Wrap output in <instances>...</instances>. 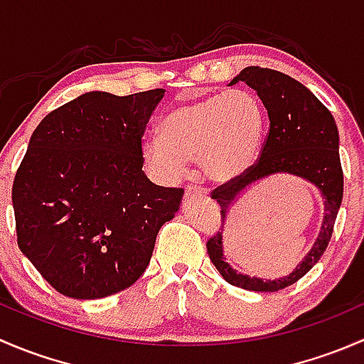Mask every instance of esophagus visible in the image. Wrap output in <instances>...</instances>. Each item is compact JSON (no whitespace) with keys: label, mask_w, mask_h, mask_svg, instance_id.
Wrapping results in <instances>:
<instances>
[{"label":"esophagus","mask_w":364,"mask_h":364,"mask_svg":"<svg viewBox=\"0 0 364 364\" xmlns=\"http://www.w3.org/2000/svg\"><path fill=\"white\" fill-rule=\"evenodd\" d=\"M185 193H186V197H200V199H205V197H208V190L203 188V186H197V185L186 186Z\"/></svg>","instance_id":"obj_1"}]
</instances>
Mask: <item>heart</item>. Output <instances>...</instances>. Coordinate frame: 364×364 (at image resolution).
I'll return each mask as SVG.
<instances>
[{
	"mask_svg": "<svg viewBox=\"0 0 364 364\" xmlns=\"http://www.w3.org/2000/svg\"><path fill=\"white\" fill-rule=\"evenodd\" d=\"M266 124L260 98L250 90H230L172 109L161 121V137L144 144L149 167L167 181L185 176L199 160L213 181H230L255 160Z\"/></svg>",
	"mask_w": 364,
	"mask_h": 364,
	"instance_id": "obj_1",
	"label": "heart"
}]
</instances>
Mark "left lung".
Wrapping results in <instances>:
<instances>
[{"mask_svg": "<svg viewBox=\"0 0 364 364\" xmlns=\"http://www.w3.org/2000/svg\"><path fill=\"white\" fill-rule=\"evenodd\" d=\"M237 80H243L257 91L269 117V130L255 164L211 192V199L222 208V220L225 218L229 205L248 185L274 172H289L308 179L324 197V222L314 248L289 277L280 280H260L236 273L223 259V223L205 243L209 259L230 285L255 292H277L303 278L324 255L331 241L343 197L338 128L329 109L308 87L285 73L271 68L247 67L230 84H236Z\"/></svg>", "mask_w": 364, "mask_h": 364, "instance_id": "obj_1", "label": "left lung"}]
</instances>
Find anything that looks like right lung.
Masks as SVG:
<instances>
[{
  "instance_id": "add662e5",
  "label": "right lung",
  "mask_w": 364,
  "mask_h": 364,
  "mask_svg": "<svg viewBox=\"0 0 364 364\" xmlns=\"http://www.w3.org/2000/svg\"><path fill=\"white\" fill-rule=\"evenodd\" d=\"M165 90L91 91L47 114L16 172L17 245L60 294L98 299L144 273L183 188L153 185L142 137Z\"/></svg>"
}]
</instances>
